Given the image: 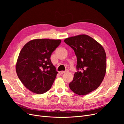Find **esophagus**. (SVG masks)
Segmentation results:
<instances>
[{
    "label": "esophagus",
    "mask_w": 124,
    "mask_h": 124,
    "mask_svg": "<svg viewBox=\"0 0 124 124\" xmlns=\"http://www.w3.org/2000/svg\"><path fill=\"white\" fill-rule=\"evenodd\" d=\"M68 71H69V70H68V69H67V70H66L65 71H59V73H60V74H63V73H65V72H68Z\"/></svg>",
    "instance_id": "34e87169"
}]
</instances>
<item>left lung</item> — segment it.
I'll return each instance as SVG.
<instances>
[{
  "instance_id": "1",
  "label": "left lung",
  "mask_w": 124,
  "mask_h": 124,
  "mask_svg": "<svg viewBox=\"0 0 124 124\" xmlns=\"http://www.w3.org/2000/svg\"><path fill=\"white\" fill-rule=\"evenodd\" d=\"M64 42L74 50L77 58L70 89L79 95H87L98 88L106 72L107 57L103 47L92 37L81 35L70 37Z\"/></svg>"
}]
</instances>
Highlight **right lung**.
I'll return each instance as SVG.
<instances>
[{
    "label": "right lung",
    "instance_id": "1",
    "mask_svg": "<svg viewBox=\"0 0 124 124\" xmlns=\"http://www.w3.org/2000/svg\"><path fill=\"white\" fill-rule=\"evenodd\" d=\"M61 43V40L35 39L21 50L16 73L22 83L32 93L42 94L51 88L58 72L50 57Z\"/></svg>",
    "mask_w": 124,
    "mask_h": 124
}]
</instances>
